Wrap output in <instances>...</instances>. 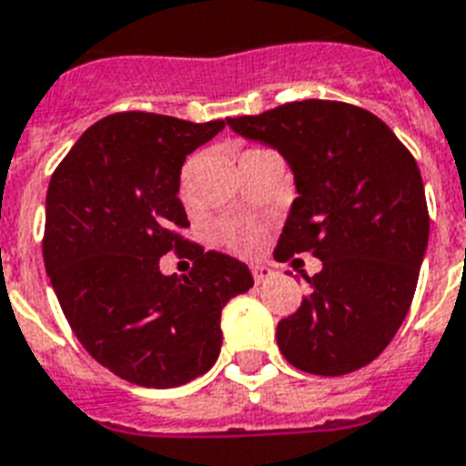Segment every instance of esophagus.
<instances>
[{"instance_id": "34e87169", "label": "esophagus", "mask_w": 466, "mask_h": 466, "mask_svg": "<svg viewBox=\"0 0 466 466\" xmlns=\"http://www.w3.org/2000/svg\"><path fill=\"white\" fill-rule=\"evenodd\" d=\"M251 275L256 279V285H260V282H268L275 275V270L268 266H251Z\"/></svg>"}]
</instances>
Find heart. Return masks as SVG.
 Instances as JSON below:
<instances>
[{
  "label": "heart",
  "instance_id": "heart-1",
  "mask_svg": "<svg viewBox=\"0 0 466 466\" xmlns=\"http://www.w3.org/2000/svg\"><path fill=\"white\" fill-rule=\"evenodd\" d=\"M220 237L229 248L239 253H256L263 244V232L253 222H229L220 227Z\"/></svg>",
  "mask_w": 466,
  "mask_h": 466
}]
</instances>
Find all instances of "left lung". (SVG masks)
<instances>
[{
    "mask_svg": "<svg viewBox=\"0 0 466 466\" xmlns=\"http://www.w3.org/2000/svg\"><path fill=\"white\" fill-rule=\"evenodd\" d=\"M227 127L275 147L294 174L275 258L311 251L323 263L306 278L311 294L278 323L279 351L316 376L370 364L410 311L429 246L417 160L388 124L347 102H289Z\"/></svg>",
    "mask_w": 466,
    "mask_h": 466,
    "instance_id": "obj_1",
    "label": "left lung"
}]
</instances>
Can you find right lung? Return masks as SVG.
Masks as SVG:
<instances>
[{"mask_svg":"<svg viewBox=\"0 0 466 466\" xmlns=\"http://www.w3.org/2000/svg\"><path fill=\"white\" fill-rule=\"evenodd\" d=\"M225 122L194 124L150 112L100 119L49 179L45 270L90 357L143 388H177L220 357L225 304L253 287L246 263L179 237L181 165ZM175 250L188 276H162Z\"/></svg>","mask_w":466,"mask_h":466,"instance_id":"1","label":"right lung"}]
</instances>
